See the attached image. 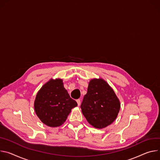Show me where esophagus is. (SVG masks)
I'll return each instance as SVG.
<instances>
[{
    "label": "esophagus",
    "instance_id": "1",
    "mask_svg": "<svg viewBox=\"0 0 160 160\" xmlns=\"http://www.w3.org/2000/svg\"><path fill=\"white\" fill-rule=\"evenodd\" d=\"M76 101H77V103H78V106H79V105H81V100H80V99H78V100H77Z\"/></svg>",
    "mask_w": 160,
    "mask_h": 160
}]
</instances>
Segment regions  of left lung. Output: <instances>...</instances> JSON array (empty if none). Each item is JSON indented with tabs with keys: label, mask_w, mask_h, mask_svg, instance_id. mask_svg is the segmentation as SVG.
Listing matches in <instances>:
<instances>
[{
	"label": "left lung",
	"mask_w": 160,
	"mask_h": 160,
	"mask_svg": "<svg viewBox=\"0 0 160 160\" xmlns=\"http://www.w3.org/2000/svg\"><path fill=\"white\" fill-rule=\"evenodd\" d=\"M120 107L119 98L104 79L94 78L90 81L81 108L92 127L102 129L110 125L116 120Z\"/></svg>",
	"instance_id": "8db88e82"
}]
</instances>
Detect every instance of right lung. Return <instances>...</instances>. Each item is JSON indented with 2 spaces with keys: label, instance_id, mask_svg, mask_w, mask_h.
Returning <instances> with one entry per match:
<instances>
[{
  "label": "right lung",
  "instance_id": "right-lung-1",
  "mask_svg": "<svg viewBox=\"0 0 160 160\" xmlns=\"http://www.w3.org/2000/svg\"><path fill=\"white\" fill-rule=\"evenodd\" d=\"M78 105L71 98L60 78L51 79L38 92L34 101V110L39 119L49 127L61 126L72 109Z\"/></svg>",
  "mask_w": 160,
  "mask_h": 160
}]
</instances>
